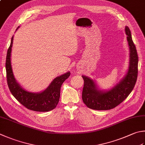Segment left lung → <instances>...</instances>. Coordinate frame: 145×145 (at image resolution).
Masks as SVG:
<instances>
[{"label": "left lung", "mask_w": 145, "mask_h": 145, "mask_svg": "<svg viewBox=\"0 0 145 145\" xmlns=\"http://www.w3.org/2000/svg\"><path fill=\"white\" fill-rule=\"evenodd\" d=\"M125 32L130 52L129 65L122 80L112 89L103 91L98 89L95 81L86 76H82L84 80L82 99L89 108L105 110L115 108L128 97L135 87L138 78V56L127 26H125Z\"/></svg>", "instance_id": "8db88e82"}]
</instances>
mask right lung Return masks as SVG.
I'll use <instances>...</instances> for the list:
<instances>
[{
	"label": "right lung",
	"mask_w": 145,
	"mask_h": 145,
	"mask_svg": "<svg viewBox=\"0 0 145 145\" xmlns=\"http://www.w3.org/2000/svg\"><path fill=\"white\" fill-rule=\"evenodd\" d=\"M12 43L13 37L8 48L5 62L7 81L10 91L19 102L29 110L37 112H48L53 110L59 103L62 84L69 77L70 72L56 78L50 85L42 92L32 93L26 91L16 81L13 74L10 61Z\"/></svg>",
	"instance_id": "1"
}]
</instances>
